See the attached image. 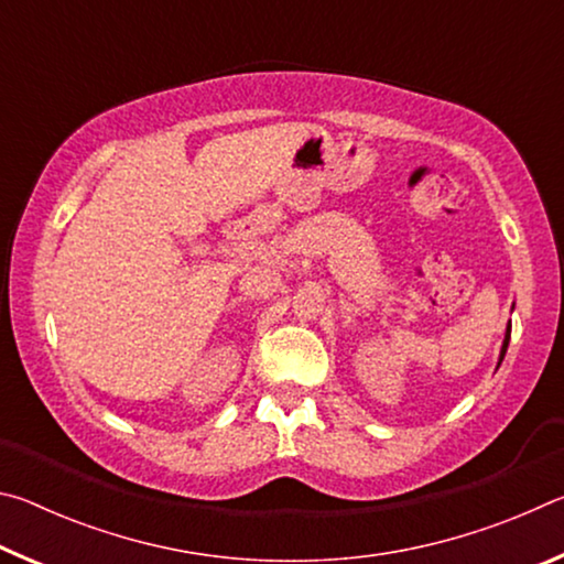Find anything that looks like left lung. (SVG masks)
Listing matches in <instances>:
<instances>
[{
    "label": "left lung",
    "instance_id": "8db88e82",
    "mask_svg": "<svg viewBox=\"0 0 564 564\" xmlns=\"http://www.w3.org/2000/svg\"><path fill=\"white\" fill-rule=\"evenodd\" d=\"M508 343H510V330H508V336H505V343H502V356H500V360L505 358V350H508Z\"/></svg>",
    "mask_w": 564,
    "mask_h": 564
}]
</instances>
